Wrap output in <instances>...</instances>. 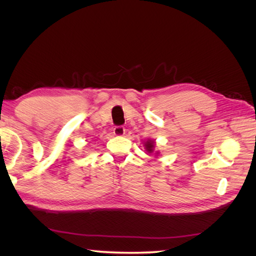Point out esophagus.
Listing matches in <instances>:
<instances>
[{"label": "esophagus", "mask_w": 256, "mask_h": 256, "mask_svg": "<svg viewBox=\"0 0 256 256\" xmlns=\"http://www.w3.org/2000/svg\"><path fill=\"white\" fill-rule=\"evenodd\" d=\"M125 132H126V129L124 128V127H122V126L115 127V128H114V130H113V134H114V136H124V134H125Z\"/></svg>", "instance_id": "obj_1"}]
</instances>
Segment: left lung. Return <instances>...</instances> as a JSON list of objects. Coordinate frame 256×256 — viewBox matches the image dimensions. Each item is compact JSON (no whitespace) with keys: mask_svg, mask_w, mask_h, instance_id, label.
<instances>
[{"mask_svg":"<svg viewBox=\"0 0 256 256\" xmlns=\"http://www.w3.org/2000/svg\"><path fill=\"white\" fill-rule=\"evenodd\" d=\"M154 144H156V142H154V140H150V138H148V140H147L146 142H144V146H145L146 152H148L150 154L154 152ZM154 154H158L159 152H156Z\"/></svg>","mask_w":256,"mask_h":256,"instance_id":"1","label":"left lung"}]
</instances>
